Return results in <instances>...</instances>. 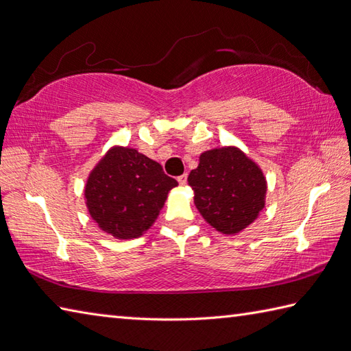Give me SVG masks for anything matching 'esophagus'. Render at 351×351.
<instances>
[{
    "mask_svg": "<svg viewBox=\"0 0 351 351\" xmlns=\"http://www.w3.org/2000/svg\"><path fill=\"white\" fill-rule=\"evenodd\" d=\"M178 182H180V185H185L187 184V175H181V176H178Z\"/></svg>",
    "mask_w": 351,
    "mask_h": 351,
    "instance_id": "esophagus-1",
    "label": "esophagus"
}]
</instances>
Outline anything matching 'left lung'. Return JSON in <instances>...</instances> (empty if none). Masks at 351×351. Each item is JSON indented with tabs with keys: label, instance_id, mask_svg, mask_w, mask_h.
<instances>
[{
	"label": "left lung",
	"instance_id": "1",
	"mask_svg": "<svg viewBox=\"0 0 351 351\" xmlns=\"http://www.w3.org/2000/svg\"><path fill=\"white\" fill-rule=\"evenodd\" d=\"M202 217L223 234H237L258 217L265 205L263 171L237 147L206 151L189 175Z\"/></svg>",
	"mask_w": 351,
	"mask_h": 351
}]
</instances>
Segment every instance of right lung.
<instances>
[{
	"label": "right lung",
	"mask_w": 351,
	"mask_h": 351,
	"mask_svg": "<svg viewBox=\"0 0 351 351\" xmlns=\"http://www.w3.org/2000/svg\"><path fill=\"white\" fill-rule=\"evenodd\" d=\"M176 185L156 161L136 149L114 147L92 170L84 195L99 228L126 240L152 226L167 193Z\"/></svg>",
	"instance_id": "right-lung-1"
}]
</instances>
